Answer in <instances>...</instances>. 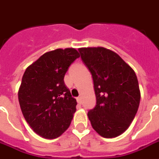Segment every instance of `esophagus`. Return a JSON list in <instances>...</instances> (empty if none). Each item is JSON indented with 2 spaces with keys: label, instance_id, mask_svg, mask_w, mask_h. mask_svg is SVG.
Wrapping results in <instances>:
<instances>
[{
  "label": "esophagus",
  "instance_id": "obj_1",
  "mask_svg": "<svg viewBox=\"0 0 159 159\" xmlns=\"http://www.w3.org/2000/svg\"><path fill=\"white\" fill-rule=\"evenodd\" d=\"M76 100H77V102H78L79 104H81V103H82V100H81V98H80V97L76 98Z\"/></svg>",
  "mask_w": 159,
  "mask_h": 159
}]
</instances>
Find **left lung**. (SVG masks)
I'll return each mask as SVG.
<instances>
[{
  "label": "left lung",
  "mask_w": 159,
  "mask_h": 159,
  "mask_svg": "<svg viewBox=\"0 0 159 159\" xmlns=\"http://www.w3.org/2000/svg\"><path fill=\"white\" fill-rule=\"evenodd\" d=\"M93 80L96 106L88 116L92 127L105 138L125 132L138 110L141 93L136 73L115 52L107 48H79Z\"/></svg>",
  "instance_id": "1"
}]
</instances>
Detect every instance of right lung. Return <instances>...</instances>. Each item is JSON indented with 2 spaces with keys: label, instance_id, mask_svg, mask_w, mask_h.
I'll use <instances>...</instances> for the list:
<instances>
[{
  "label": "right lung",
  "instance_id": "obj_1",
  "mask_svg": "<svg viewBox=\"0 0 159 159\" xmlns=\"http://www.w3.org/2000/svg\"><path fill=\"white\" fill-rule=\"evenodd\" d=\"M78 57L75 48H57L42 55L23 74L18 90L21 111L34 132L44 138L61 136L76 111V100L64 76Z\"/></svg>",
  "mask_w": 159,
  "mask_h": 159
}]
</instances>
